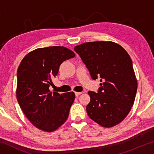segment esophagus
<instances>
[{"mask_svg": "<svg viewBox=\"0 0 154 154\" xmlns=\"http://www.w3.org/2000/svg\"><path fill=\"white\" fill-rule=\"evenodd\" d=\"M75 96H76L77 97L78 96H79L80 94H82V92H75Z\"/></svg>", "mask_w": 154, "mask_h": 154, "instance_id": "esophagus-1", "label": "esophagus"}]
</instances>
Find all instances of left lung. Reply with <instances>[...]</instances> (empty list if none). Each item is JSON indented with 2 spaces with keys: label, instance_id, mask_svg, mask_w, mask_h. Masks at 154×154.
Listing matches in <instances>:
<instances>
[{
  "label": "left lung",
  "instance_id": "8db88e82",
  "mask_svg": "<svg viewBox=\"0 0 154 154\" xmlns=\"http://www.w3.org/2000/svg\"><path fill=\"white\" fill-rule=\"evenodd\" d=\"M74 49L92 79L101 78L98 93L88 92V116L105 128L119 124L131 110L137 90V80L129 54L112 41L84 43Z\"/></svg>",
  "mask_w": 154,
  "mask_h": 154
}]
</instances>
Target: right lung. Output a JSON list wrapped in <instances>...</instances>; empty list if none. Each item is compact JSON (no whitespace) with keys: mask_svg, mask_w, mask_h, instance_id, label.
Wrapping results in <instances>:
<instances>
[{"mask_svg":"<svg viewBox=\"0 0 154 154\" xmlns=\"http://www.w3.org/2000/svg\"><path fill=\"white\" fill-rule=\"evenodd\" d=\"M75 56L73 51L64 47L38 48L26 54L18 67L17 102L33 126L43 131L57 130L69 117L75 93L60 94L49 88L60 64Z\"/></svg>","mask_w":154,"mask_h":154,"instance_id":"right-lung-1","label":"right lung"}]
</instances>
